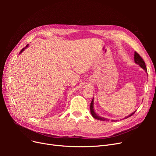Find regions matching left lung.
Listing matches in <instances>:
<instances>
[{
	"label": "left lung",
	"instance_id": "8db88e82",
	"mask_svg": "<svg viewBox=\"0 0 156 156\" xmlns=\"http://www.w3.org/2000/svg\"><path fill=\"white\" fill-rule=\"evenodd\" d=\"M134 60H135V62L136 64H138L141 68H143V69L145 71V72H146V73H147V69H146V64H145L144 61L143 60V59L142 58H141V56H140L137 53H136V52H135V54H134ZM135 111H135L133 112H132L131 114L129 115V116H127L125 117L124 119H127V118H128V117L132 116V115H133L134 114V113L135 112ZM90 112H91V114H92V116L94 118V119H97V120H101V121H107V120L108 121V120H109L108 119H106V118L100 116H99L98 115L96 114L95 111H94V98L92 99V101H91V103H90ZM117 120H111L112 122H116V121H117Z\"/></svg>",
	"mask_w": 156,
	"mask_h": 156
}]
</instances>
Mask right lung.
<instances>
[{
  "instance_id": "1",
  "label": "right lung",
  "mask_w": 156,
  "mask_h": 156,
  "mask_svg": "<svg viewBox=\"0 0 156 156\" xmlns=\"http://www.w3.org/2000/svg\"><path fill=\"white\" fill-rule=\"evenodd\" d=\"M29 44H27V45H26V47H25V48H23V49H21V52H20V54H21V53H22V52L23 51H25V49H26V48H29Z\"/></svg>"
}]
</instances>
